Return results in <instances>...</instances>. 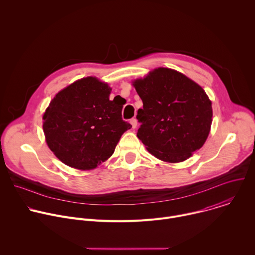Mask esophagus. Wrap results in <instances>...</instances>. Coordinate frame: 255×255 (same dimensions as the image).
<instances>
[{"instance_id":"1","label":"esophagus","mask_w":255,"mask_h":255,"mask_svg":"<svg viewBox=\"0 0 255 255\" xmlns=\"http://www.w3.org/2000/svg\"><path fill=\"white\" fill-rule=\"evenodd\" d=\"M130 123H131V125H132V128H133V129H135V128L137 127L138 122H137V120H136L135 118H132V119L130 120Z\"/></svg>"}]
</instances>
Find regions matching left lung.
I'll return each mask as SVG.
<instances>
[{
	"label": "left lung",
	"mask_w": 255,
	"mask_h": 255,
	"mask_svg": "<svg viewBox=\"0 0 255 255\" xmlns=\"http://www.w3.org/2000/svg\"><path fill=\"white\" fill-rule=\"evenodd\" d=\"M142 100L137 137L158 159L180 162L205 143L212 103L205 91L180 72L159 67L133 83Z\"/></svg>",
	"instance_id": "obj_1"
}]
</instances>
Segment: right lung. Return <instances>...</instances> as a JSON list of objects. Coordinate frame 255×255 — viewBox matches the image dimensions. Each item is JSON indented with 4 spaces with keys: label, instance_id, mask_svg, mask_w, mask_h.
<instances>
[{
    "label": "right lung",
    "instance_id": "add662e5",
    "mask_svg": "<svg viewBox=\"0 0 255 255\" xmlns=\"http://www.w3.org/2000/svg\"><path fill=\"white\" fill-rule=\"evenodd\" d=\"M111 89L85 78L60 91L43 115L50 150L68 166L92 169L110 157L122 134L132 127L122 105L109 100Z\"/></svg>",
    "mask_w": 255,
    "mask_h": 255
}]
</instances>
